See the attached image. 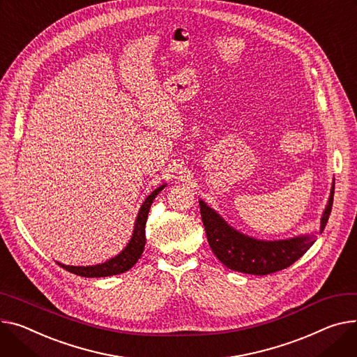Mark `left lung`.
<instances>
[{"instance_id": "left-lung-1", "label": "left lung", "mask_w": 357, "mask_h": 357, "mask_svg": "<svg viewBox=\"0 0 357 357\" xmlns=\"http://www.w3.org/2000/svg\"><path fill=\"white\" fill-rule=\"evenodd\" d=\"M333 197L335 179L331 182L319 229L282 240H259L238 231L202 199H199V208L209 247L221 263L234 271L266 275L290 267L316 243L317 234L323 232L330 217Z\"/></svg>"}]
</instances>
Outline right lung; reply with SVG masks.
Instances as JSON below:
<instances>
[{
    "mask_svg": "<svg viewBox=\"0 0 357 357\" xmlns=\"http://www.w3.org/2000/svg\"><path fill=\"white\" fill-rule=\"evenodd\" d=\"M165 186H166V183L159 185L145 198V201L142 202V205L137 211L130 238L121 252H117L114 257L106 259L105 263H99L94 266H66L63 263H59V261H57V264L70 273H73L80 277H87V278L109 277V275L122 274V273L130 270L137 263V259L140 258L142 252H144V250H145V244H146L145 225H146V220H148L149 208H151L153 199L156 198V195L162 191Z\"/></svg>",
    "mask_w": 357,
    "mask_h": 357,
    "instance_id": "right-lung-1",
    "label": "right lung"
}]
</instances>
